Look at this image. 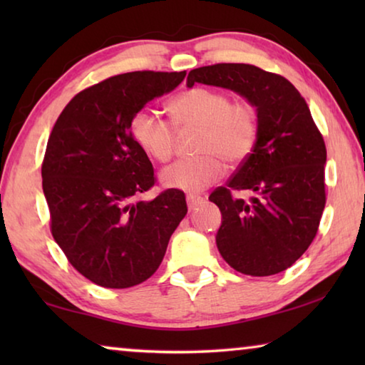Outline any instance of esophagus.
I'll return each instance as SVG.
<instances>
[{
    "mask_svg": "<svg viewBox=\"0 0 365 365\" xmlns=\"http://www.w3.org/2000/svg\"><path fill=\"white\" fill-rule=\"evenodd\" d=\"M187 202H188V209H190V211H195V209H197V207H200V206L202 205V202H205V197L191 195V196L187 197Z\"/></svg>",
    "mask_w": 365,
    "mask_h": 365,
    "instance_id": "esophagus-1",
    "label": "esophagus"
}]
</instances>
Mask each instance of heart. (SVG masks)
<instances>
[{
	"mask_svg": "<svg viewBox=\"0 0 365 365\" xmlns=\"http://www.w3.org/2000/svg\"><path fill=\"white\" fill-rule=\"evenodd\" d=\"M172 122L138 110L132 117L130 130L137 145L158 163H168L175 153L177 132L197 128L193 159L178 160L160 174L169 188L197 193L217 182L228 165L246 163L259 138L257 108L248 100L232 101L225 91L190 88L169 104Z\"/></svg>",
	"mask_w": 365,
	"mask_h": 365,
	"instance_id": "1",
	"label": "heart"
}]
</instances>
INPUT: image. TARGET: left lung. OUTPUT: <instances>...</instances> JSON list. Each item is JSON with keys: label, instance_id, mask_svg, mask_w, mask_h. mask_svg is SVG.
<instances>
[{"label": "left lung", "instance_id": "8db88e82", "mask_svg": "<svg viewBox=\"0 0 365 365\" xmlns=\"http://www.w3.org/2000/svg\"><path fill=\"white\" fill-rule=\"evenodd\" d=\"M195 83L237 91L259 115L255 151L209 196L222 212L219 252L245 275L287 270L316 238L327 201L325 141L307 103L289 80L252 64L200 67L188 73ZM233 190L253 196L245 202Z\"/></svg>", "mask_w": 365, "mask_h": 365}]
</instances>
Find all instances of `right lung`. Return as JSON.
<instances>
[{
  "instance_id": "add662e5",
  "label": "right lung",
  "mask_w": 365,
  "mask_h": 365,
  "mask_svg": "<svg viewBox=\"0 0 365 365\" xmlns=\"http://www.w3.org/2000/svg\"><path fill=\"white\" fill-rule=\"evenodd\" d=\"M185 76L138 71L109 77L73 96L49 135L41 177L53 238L96 285L122 289L150 279L187 215L180 190L140 200L156 177L130 130L132 117Z\"/></svg>"
}]
</instances>
